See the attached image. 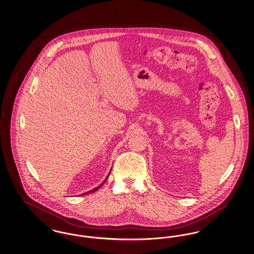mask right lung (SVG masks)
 Instances as JSON below:
<instances>
[{
	"instance_id": "add662e5",
	"label": "right lung",
	"mask_w": 254,
	"mask_h": 254,
	"mask_svg": "<svg viewBox=\"0 0 254 254\" xmlns=\"http://www.w3.org/2000/svg\"><path fill=\"white\" fill-rule=\"evenodd\" d=\"M109 174H110V173H109V175H108V177H107V179H106V180H105V181L103 182V184H101V185H100V186H98V187H97V188H95V189H94V190H90V191H88V192H85V193L83 194V195H85V194L93 193V192H95V191H96V190H99V189H100V188H101V187H102V186H103V185H104V184H105V182H106V181H107V180H108V178H109Z\"/></svg>"
}]
</instances>
